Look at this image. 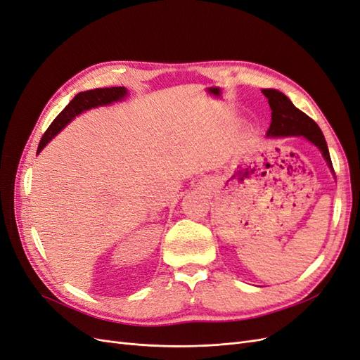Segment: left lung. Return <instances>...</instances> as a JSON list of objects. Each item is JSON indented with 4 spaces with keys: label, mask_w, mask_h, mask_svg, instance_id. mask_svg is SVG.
Returning <instances> with one entry per match:
<instances>
[{
    "label": "left lung",
    "mask_w": 360,
    "mask_h": 360,
    "mask_svg": "<svg viewBox=\"0 0 360 360\" xmlns=\"http://www.w3.org/2000/svg\"><path fill=\"white\" fill-rule=\"evenodd\" d=\"M261 91L267 97L271 110V123L267 130V136H303L321 151L324 160L328 162V167L333 172L329 148L319 124L311 117L297 110L284 93L274 89H264Z\"/></svg>",
    "instance_id": "left-lung-1"
}]
</instances>
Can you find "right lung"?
I'll list each match as a JSON object with an SVG mask.
<instances>
[{"instance_id":"right-lung-1","label":"right lung","mask_w":360,"mask_h":360,"mask_svg":"<svg viewBox=\"0 0 360 360\" xmlns=\"http://www.w3.org/2000/svg\"><path fill=\"white\" fill-rule=\"evenodd\" d=\"M126 96H127V90L124 89V86H111V89H94V90L78 93L70 101V103L57 115V118L51 123V126L48 127L45 135L41 136L39 148H37V155L40 153L43 148L46 147V144L53 136L61 132V129H64L72 122V120L76 115L89 111V110H91V108L105 106V105H111V103L118 102V101H123Z\"/></svg>"}]
</instances>
